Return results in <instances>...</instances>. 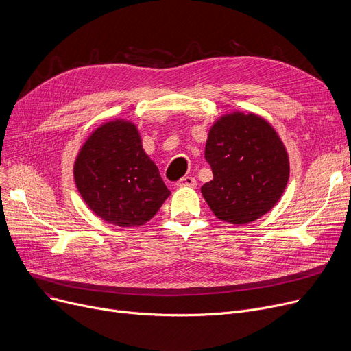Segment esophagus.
<instances>
[{"label": "esophagus", "instance_id": "34e87169", "mask_svg": "<svg viewBox=\"0 0 351 351\" xmlns=\"http://www.w3.org/2000/svg\"><path fill=\"white\" fill-rule=\"evenodd\" d=\"M196 179L192 178V176H185L182 178L179 182H178V186L179 188H196Z\"/></svg>", "mask_w": 351, "mask_h": 351}]
</instances>
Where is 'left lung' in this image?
I'll return each instance as SVG.
<instances>
[{
	"mask_svg": "<svg viewBox=\"0 0 351 351\" xmlns=\"http://www.w3.org/2000/svg\"><path fill=\"white\" fill-rule=\"evenodd\" d=\"M205 159L213 179L200 188L215 216L247 225L270 212L282 197L290 166L274 128L256 114L232 112L209 129Z\"/></svg>",
	"mask_w": 351,
	"mask_h": 351,
	"instance_id": "left-lung-1",
	"label": "left lung"
}]
</instances>
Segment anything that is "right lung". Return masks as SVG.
<instances>
[{"label":"right lung","mask_w":351,"mask_h":351,"mask_svg":"<svg viewBox=\"0 0 351 351\" xmlns=\"http://www.w3.org/2000/svg\"><path fill=\"white\" fill-rule=\"evenodd\" d=\"M73 179L88 208L119 228L145 225L171 195L136 125L125 119L105 122L89 135L73 163Z\"/></svg>","instance_id":"right-lung-1"}]
</instances>
